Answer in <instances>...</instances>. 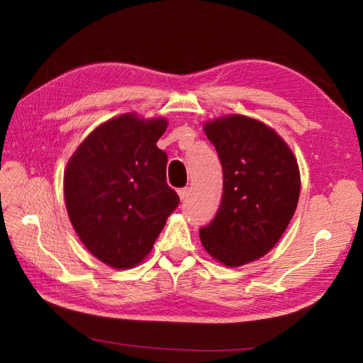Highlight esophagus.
Here are the masks:
<instances>
[{
  "instance_id": "34e87169",
  "label": "esophagus",
  "mask_w": 363,
  "mask_h": 363,
  "mask_svg": "<svg viewBox=\"0 0 363 363\" xmlns=\"http://www.w3.org/2000/svg\"><path fill=\"white\" fill-rule=\"evenodd\" d=\"M177 195H179L181 201H184V199H187V198H189V195H190V187L179 189V190H177Z\"/></svg>"
}]
</instances>
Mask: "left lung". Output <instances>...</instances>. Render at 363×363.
I'll return each mask as SVG.
<instances>
[{"label":"left lung","instance_id":"8db88e82","mask_svg":"<svg viewBox=\"0 0 363 363\" xmlns=\"http://www.w3.org/2000/svg\"><path fill=\"white\" fill-rule=\"evenodd\" d=\"M204 133L221 162L223 196L199 238L213 259L240 267L265 256L287 229L299 199L298 162L276 130L245 115L207 121Z\"/></svg>","mask_w":363,"mask_h":363}]
</instances>
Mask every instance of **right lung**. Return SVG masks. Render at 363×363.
<instances>
[{
	"label": "right lung",
	"instance_id": "add662e5",
	"mask_svg": "<svg viewBox=\"0 0 363 363\" xmlns=\"http://www.w3.org/2000/svg\"><path fill=\"white\" fill-rule=\"evenodd\" d=\"M164 118L123 113L91 130L68 160L64 196L86 248L106 265L133 268L148 256L179 196L167 184Z\"/></svg>",
	"mask_w": 363,
	"mask_h": 363
}]
</instances>
